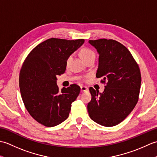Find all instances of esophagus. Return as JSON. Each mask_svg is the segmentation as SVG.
<instances>
[{
    "mask_svg": "<svg viewBox=\"0 0 157 157\" xmlns=\"http://www.w3.org/2000/svg\"><path fill=\"white\" fill-rule=\"evenodd\" d=\"M81 92H86V91H87V90H88V88L86 87V86H81Z\"/></svg>",
    "mask_w": 157,
    "mask_h": 157,
    "instance_id": "34e87169",
    "label": "esophagus"
}]
</instances>
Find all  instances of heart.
Returning a JSON list of instances; mask_svg holds the SVG:
<instances>
[{"instance_id":"b5f03b06","label":"heart","mask_w":157,"mask_h":157,"mask_svg":"<svg viewBox=\"0 0 157 157\" xmlns=\"http://www.w3.org/2000/svg\"><path fill=\"white\" fill-rule=\"evenodd\" d=\"M81 56L82 59L85 60L88 58L90 57H92V56H95V53L93 52L92 50L90 49H88V48H84V49H82V51H81ZM71 59V56H69L67 59V63L69 62L70 60Z\"/></svg>"}]
</instances>
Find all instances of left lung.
I'll use <instances>...</instances> for the list:
<instances>
[{"label": "left lung", "mask_w": 157, "mask_h": 157, "mask_svg": "<svg viewBox=\"0 0 157 157\" xmlns=\"http://www.w3.org/2000/svg\"><path fill=\"white\" fill-rule=\"evenodd\" d=\"M88 42L98 53L96 76L107 82L103 92L90 87V117L98 124L112 127L123 121L135 107L141 86L139 67L125 46L113 40L99 39Z\"/></svg>", "instance_id": "8db88e82"}]
</instances>
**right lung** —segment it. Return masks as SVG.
<instances>
[{"mask_svg":"<svg viewBox=\"0 0 157 157\" xmlns=\"http://www.w3.org/2000/svg\"><path fill=\"white\" fill-rule=\"evenodd\" d=\"M84 41L48 39L36 46L23 63L19 74L23 102L32 117L43 125L51 128L68 118L80 88L72 84L59 91L56 76L65 72L68 58Z\"/></svg>","mask_w":157,"mask_h":157,"instance_id":"obj_1","label":"right lung"}]
</instances>
